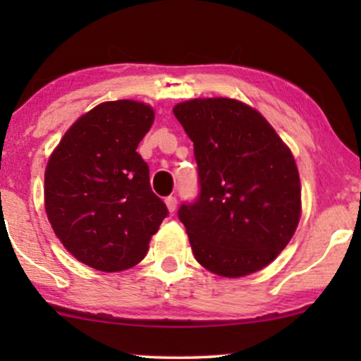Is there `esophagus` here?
Returning a JSON list of instances; mask_svg holds the SVG:
<instances>
[{
  "mask_svg": "<svg viewBox=\"0 0 361 361\" xmlns=\"http://www.w3.org/2000/svg\"><path fill=\"white\" fill-rule=\"evenodd\" d=\"M166 205H167V209H169V212L172 214V212L176 210V207H177V199L176 197H172V195H169V197H166Z\"/></svg>",
  "mask_w": 361,
  "mask_h": 361,
  "instance_id": "obj_1",
  "label": "esophagus"
}]
</instances>
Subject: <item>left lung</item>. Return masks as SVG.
<instances>
[{
  "label": "left lung",
  "instance_id": "1",
  "mask_svg": "<svg viewBox=\"0 0 361 361\" xmlns=\"http://www.w3.org/2000/svg\"><path fill=\"white\" fill-rule=\"evenodd\" d=\"M199 171V195L177 210L195 259L212 273L240 278L286 248L300 216L295 161L258 111L230 98L174 106Z\"/></svg>",
  "mask_w": 361,
  "mask_h": 361
}]
</instances>
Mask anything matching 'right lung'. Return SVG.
Returning <instances> with one entry per match:
<instances>
[{"instance_id":"1","label":"right lung","mask_w":361,"mask_h":361,"mask_svg":"<svg viewBox=\"0 0 361 361\" xmlns=\"http://www.w3.org/2000/svg\"><path fill=\"white\" fill-rule=\"evenodd\" d=\"M152 121L145 103H102L73 123L47 162V219L62 245L98 271L140 263L169 215L136 152Z\"/></svg>"}]
</instances>
